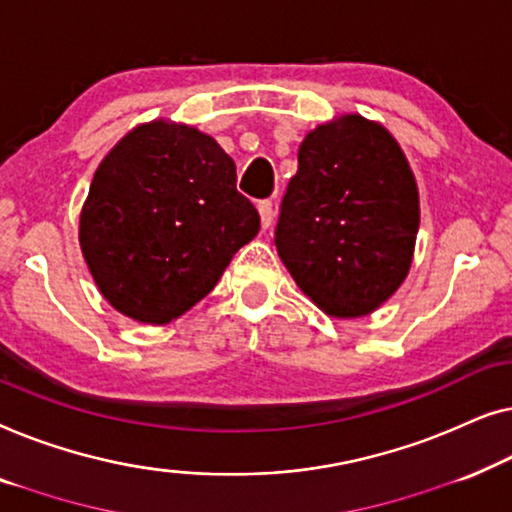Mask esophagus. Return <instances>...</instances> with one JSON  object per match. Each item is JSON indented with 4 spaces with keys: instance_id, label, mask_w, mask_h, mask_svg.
<instances>
[{
    "instance_id": "1",
    "label": "esophagus",
    "mask_w": 512,
    "mask_h": 512,
    "mask_svg": "<svg viewBox=\"0 0 512 512\" xmlns=\"http://www.w3.org/2000/svg\"><path fill=\"white\" fill-rule=\"evenodd\" d=\"M257 211H259V220H262V227H271L273 222V204L271 201H259L257 204Z\"/></svg>"
}]
</instances>
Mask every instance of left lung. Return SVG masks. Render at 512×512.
I'll return each instance as SVG.
<instances>
[{"label": "left lung", "instance_id": "1", "mask_svg": "<svg viewBox=\"0 0 512 512\" xmlns=\"http://www.w3.org/2000/svg\"><path fill=\"white\" fill-rule=\"evenodd\" d=\"M276 250L299 290L331 318H359L406 280L420 192L390 129L359 113L322 122L299 146Z\"/></svg>", "mask_w": 512, "mask_h": 512}]
</instances>
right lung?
<instances>
[{
    "label": "right lung",
    "mask_w": 512,
    "mask_h": 512,
    "mask_svg": "<svg viewBox=\"0 0 512 512\" xmlns=\"http://www.w3.org/2000/svg\"><path fill=\"white\" fill-rule=\"evenodd\" d=\"M257 232L232 157L213 136L164 118L136 125L109 150L78 220L102 297L143 325L190 311Z\"/></svg>",
    "instance_id": "1"
}]
</instances>
